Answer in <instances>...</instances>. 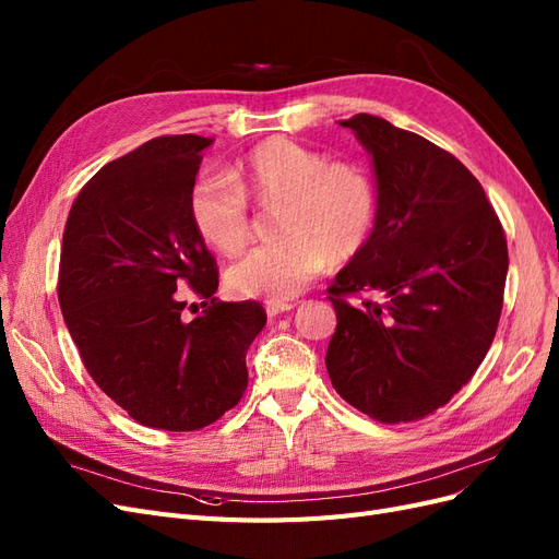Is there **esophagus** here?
<instances>
[{"label":"esophagus","mask_w":559,"mask_h":559,"mask_svg":"<svg viewBox=\"0 0 559 559\" xmlns=\"http://www.w3.org/2000/svg\"><path fill=\"white\" fill-rule=\"evenodd\" d=\"M289 310H294V302H289V300H267L265 302L267 317H277V314L289 312Z\"/></svg>","instance_id":"obj_1"}]
</instances>
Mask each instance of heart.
I'll list each match as a JSON object with an SVG mask.
<instances>
[{
    "label": "heart",
    "mask_w": 559,
    "mask_h": 559,
    "mask_svg": "<svg viewBox=\"0 0 559 559\" xmlns=\"http://www.w3.org/2000/svg\"><path fill=\"white\" fill-rule=\"evenodd\" d=\"M273 210L280 238L235 263L226 282L235 294L284 300L300 294L326 263L352 261L378 216V193L364 165L326 160L289 138L253 146L228 177L200 179L191 216L210 247L238 257L251 240L249 200Z\"/></svg>",
    "instance_id": "b5f03b06"
}]
</instances>
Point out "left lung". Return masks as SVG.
<instances>
[{
  "label": "left lung",
  "mask_w": 559,
  "mask_h": 559,
  "mask_svg": "<svg viewBox=\"0 0 559 559\" xmlns=\"http://www.w3.org/2000/svg\"><path fill=\"white\" fill-rule=\"evenodd\" d=\"M373 156L378 216L329 296V378L384 425L436 413L495 341L509 247L480 181L450 151L384 118L341 121Z\"/></svg>",
  "instance_id": "8db88e82"
}]
</instances>
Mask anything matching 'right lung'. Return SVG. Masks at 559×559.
Returning a JSON list of instances; mask_svg holds the SVG:
<instances>
[{
  "mask_svg": "<svg viewBox=\"0 0 559 559\" xmlns=\"http://www.w3.org/2000/svg\"><path fill=\"white\" fill-rule=\"evenodd\" d=\"M200 134H165L107 163L79 191L62 235L58 300L95 384L144 427L195 431L247 389L265 326L253 300L214 298L218 267L191 216ZM206 308L182 317L177 285Z\"/></svg>",
  "mask_w": 559,
  "mask_h": 559,
  "instance_id": "obj_1",
  "label": "right lung"
}]
</instances>
